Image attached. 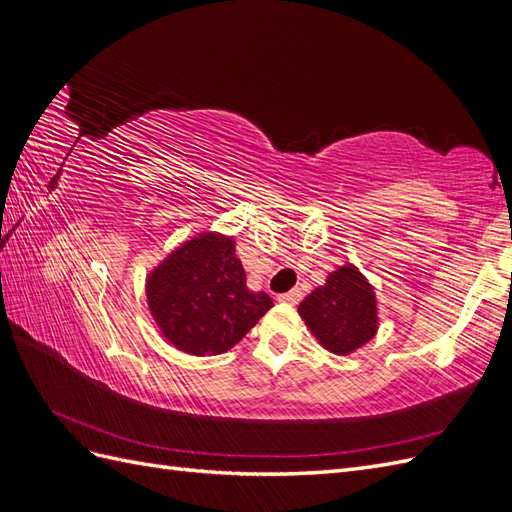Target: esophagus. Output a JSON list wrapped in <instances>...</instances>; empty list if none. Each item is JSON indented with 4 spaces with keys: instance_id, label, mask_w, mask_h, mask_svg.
<instances>
[{
    "instance_id": "esophagus-1",
    "label": "esophagus",
    "mask_w": 512,
    "mask_h": 512,
    "mask_svg": "<svg viewBox=\"0 0 512 512\" xmlns=\"http://www.w3.org/2000/svg\"><path fill=\"white\" fill-rule=\"evenodd\" d=\"M280 301H282V303H290V305L299 303V301H301V290H290V292L280 294Z\"/></svg>"
}]
</instances>
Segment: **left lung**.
<instances>
[{"label":"left lung","mask_w":512,"mask_h":512,"mask_svg":"<svg viewBox=\"0 0 512 512\" xmlns=\"http://www.w3.org/2000/svg\"><path fill=\"white\" fill-rule=\"evenodd\" d=\"M299 314L318 342L335 354L361 348L378 329L374 288L352 265L339 267L327 284L307 294Z\"/></svg>","instance_id":"8db88e82"}]
</instances>
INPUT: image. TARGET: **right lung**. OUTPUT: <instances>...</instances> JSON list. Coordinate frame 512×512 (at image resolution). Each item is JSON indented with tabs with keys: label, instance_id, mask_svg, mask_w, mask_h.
<instances>
[{
	"label": "right lung",
	"instance_id": "obj_1",
	"mask_svg": "<svg viewBox=\"0 0 512 512\" xmlns=\"http://www.w3.org/2000/svg\"><path fill=\"white\" fill-rule=\"evenodd\" d=\"M245 280L235 241L205 232L183 243L149 275V309L179 350L222 354L273 307L267 292L247 290Z\"/></svg>",
	"mask_w": 512,
	"mask_h": 512
}]
</instances>
